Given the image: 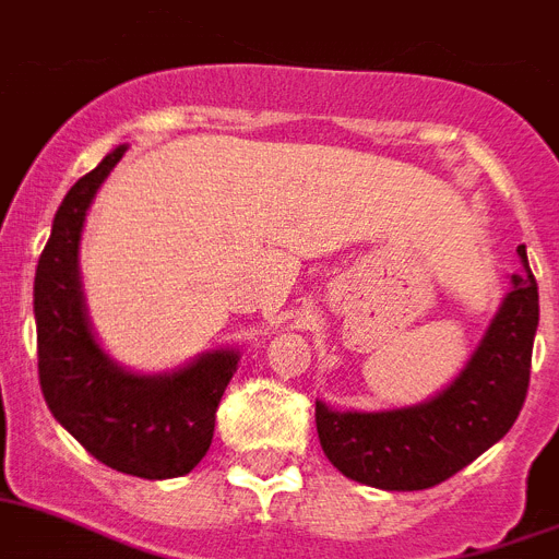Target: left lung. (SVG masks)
Listing matches in <instances>:
<instances>
[{
	"label": "left lung",
	"mask_w": 559,
	"mask_h": 559,
	"mask_svg": "<svg viewBox=\"0 0 559 559\" xmlns=\"http://www.w3.org/2000/svg\"><path fill=\"white\" fill-rule=\"evenodd\" d=\"M523 271L484 342L450 388L432 402L390 413H333L317 402V432L342 475L388 492H416L452 478L507 436L528 393L532 345L540 319L526 246Z\"/></svg>",
	"instance_id": "obj_1"
}]
</instances>
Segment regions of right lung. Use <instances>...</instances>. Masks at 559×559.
<instances>
[{
	"label": "right lung",
	"mask_w": 559,
	"mask_h": 559,
	"mask_svg": "<svg viewBox=\"0 0 559 559\" xmlns=\"http://www.w3.org/2000/svg\"><path fill=\"white\" fill-rule=\"evenodd\" d=\"M123 152L118 146L75 180L52 217L33 283L39 384L56 421L102 464L135 478H178L206 455L240 356L214 350L178 373L135 376L95 342L81 299L79 240L98 186Z\"/></svg>",
	"instance_id": "obj_1"
}]
</instances>
